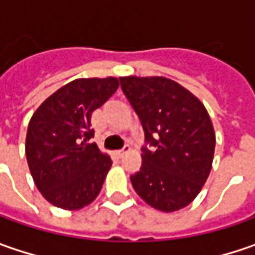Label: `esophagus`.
<instances>
[{
	"instance_id": "1",
	"label": "esophagus",
	"mask_w": 255,
	"mask_h": 255,
	"mask_svg": "<svg viewBox=\"0 0 255 255\" xmlns=\"http://www.w3.org/2000/svg\"><path fill=\"white\" fill-rule=\"evenodd\" d=\"M129 150H130V147H129V146H125L123 149H121V150H118V152H116V154H118L119 157H122L123 154H125V153H128V152H129Z\"/></svg>"
}]
</instances>
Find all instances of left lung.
I'll use <instances>...</instances> for the list:
<instances>
[{
  "instance_id": "8db88e82",
  "label": "left lung",
  "mask_w": 255,
  "mask_h": 255,
  "mask_svg": "<svg viewBox=\"0 0 255 255\" xmlns=\"http://www.w3.org/2000/svg\"><path fill=\"white\" fill-rule=\"evenodd\" d=\"M123 93L137 113L146 144L133 189L156 210L189 206L207 180L216 134L204 105L180 84L163 76H123Z\"/></svg>"
}]
</instances>
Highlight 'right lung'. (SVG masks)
<instances>
[{
	"instance_id": "1",
	"label": "right lung",
	"mask_w": 255,
	"mask_h": 255,
	"mask_svg": "<svg viewBox=\"0 0 255 255\" xmlns=\"http://www.w3.org/2000/svg\"><path fill=\"white\" fill-rule=\"evenodd\" d=\"M118 88L112 76L75 79L45 99L29 121V170L41 194L59 209L79 210L102 189L112 160L91 143V118Z\"/></svg>"
}]
</instances>
